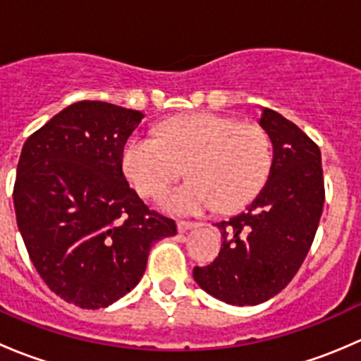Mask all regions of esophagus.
I'll return each mask as SVG.
<instances>
[{"instance_id":"obj_1","label":"esophagus","mask_w":361,"mask_h":361,"mask_svg":"<svg viewBox=\"0 0 361 361\" xmlns=\"http://www.w3.org/2000/svg\"><path fill=\"white\" fill-rule=\"evenodd\" d=\"M199 225L197 221H190V220H178V231L185 232V231H190V228H197Z\"/></svg>"}]
</instances>
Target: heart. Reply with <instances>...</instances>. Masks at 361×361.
<instances>
[{"instance_id": "obj_1", "label": "heart", "mask_w": 361, "mask_h": 361, "mask_svg": "<svg viewBox=\"0 0 361 361\" xmlns=\"http://www.w3.org/2000/svg\"><path fill=\"white\" fill-rule=\"evenodd\" d=\"M274 152L264 127L216 113L171 118L157 137L133 136L122 148V167L145 197H157L187 164L192 180L166 192L160 204L173 213H231L260 194Z\"/></svg>"}]
</instances>
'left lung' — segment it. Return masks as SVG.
Wrapping results in <instances>:
<instances>
[{"instance_id": "left-lung-1", "label": "left lung", "mask_w": 361, "mask_h": 361, "mask_svg": "<svg viewBox=\"0 0 361 361\" xmlns=\"http://www.w3.org/2000/svg\"><path fill=\"white\" fill-rule=\"evenodd\" d=\"M260 126L274 147L267 183L246 211L216 224L224 238L220 253L194 269L202 290L234 305L260 304L292 281L314 241L325 202L318 145L269 108Z\"/></svg>"}]
</instances>
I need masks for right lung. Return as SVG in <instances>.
I'll return each instance as SVG.
<instances>
[{"instance_id": "obj_1", "label": "right lung", "mask_w": 361, "mask_h": 361, "mask_svg": "<svg viewBox=\"0 0 361 361\" xmlns=\"http://www.w3.org/2000/svg\"><path fill=\"white\" fill-rule=\"evenodd\" d=\"M143 113L103 101L64 108L25 140L13 206L45 285L82 309L106 307L143 278L159 239L176 234L122 171V148Z\"/></svg>"}]
</instances>
